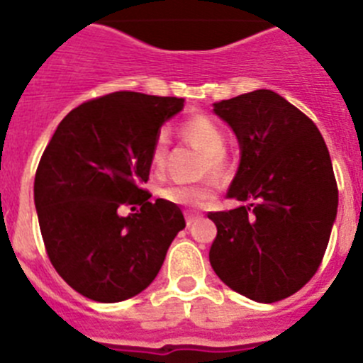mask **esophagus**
Masks as SVG:
<instances>
[{
	"mask_svg": "<svg viewBox=\"0 0 363 363\" xmlns=\"http://www.w3.org/2000/svg\"><path fill=\"white\" fill-rule=\"evenodd\" d=\"M185 220H187V227H191L201 220V214L194 213V211H185Z\"/></svg>",
	"mask_w": 363,
	"mask_h": 363,
	"instance_id": "34e87169",
	"label": "esophagus"
}]
</instances>
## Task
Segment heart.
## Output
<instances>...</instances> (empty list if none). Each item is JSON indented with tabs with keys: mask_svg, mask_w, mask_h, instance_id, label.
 I'll list each match as a JSON object with an SVG mask.
<instances>
[{
	"mask_svg": "<svg viewBox=\"0 0 363 363\" xmlns=\"http://www.w3.org/2000/svg\"><path fill=\"white\" fill-rule=\"evenodd\" d=\"M179 136L184 138L189 145L196 147L203 152L201 158L200 172H214L221 174L225 172L229 160L225 154L227 133L225 129L218 123L216 120L209 116H192L182 121L178 127ZM167 154H169V140L163 133L154 138L152 147H150L149 163L154 174H162L167 163ZM218 179L207 178L198 184H171L165 185L158 191L162 200L171 201L176 205H185L189 209H201L213 203L218 194Z\"/></svg>",
	"mask_w": 363,
	"mask_h": 363,
	"instance_id": "1",
	"label": "heart"
}]
</instances>
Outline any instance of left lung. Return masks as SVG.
Listing matches in <instances>:
<instances>
[{
	"instance_id": "left-lung-1",
	"label": "left lung",
	"mask_w": 363,
	"mask_h": 363,
	"mask_svg": "<svg viewBox=\"0 0 363 363\" xmlns=\"http://www.w3.org/2000/svg\"><path fill=\"white\" fill-rule=\"evenodd\" d=\"M242 158L227 196L247 201L209 213L218 234L211 265L230 289L259 303L300 291L318 271L338 209L329 150L309 118L272 91L214 104Z\"/></svg>"
}]
</instances>
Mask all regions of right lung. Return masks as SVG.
Instances as JSON below:
<instances>
[{
    "mask_svg": "<svg viewBox=\"0 0 363 363\" xmlns=\"http://www.w3.org/2000/svg\"><path fill=\"white\" fill-rule=\"evenodd\" d=\"M184 101L129 91L89 99L43 150L34 179L41 236L57 274L83 296L114 303L142 293L185 227L178 205L142 189L154 138ZM123 206L135 213L121 217Z\"/></svg>",
    "mask_w": 363,
    "mask_h": 363,
    "instance_id": "obj_1",
    "label": "right lung"
}]
</instances>
